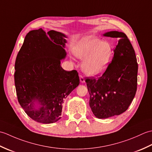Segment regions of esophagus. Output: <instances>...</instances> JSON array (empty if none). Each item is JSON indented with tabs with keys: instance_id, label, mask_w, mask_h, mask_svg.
<instances>
[{
	"instance_id": "34e87169",
	"label": "esophagus",
	"mask_w": 152,
	"mask_h": 152,
	"mask_svg": "<svg viewBox=\"0 0 152 152\" xmlns=\"http://www.w3.org/2000/svg\"><path fill=\"white\" fill-rule=\"evenodd\" d=\"M80 80L81 83H85V80L83 78V77L82 75H80Z\"/></svg>"
}]
</instances>
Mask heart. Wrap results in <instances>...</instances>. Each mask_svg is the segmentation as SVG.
<instances>
[{
  "label": "heart",
  "mask_w": 152,
  "mask_h": 152,
  "mask_svg": "<svg viewBox=\"0 0 152 152\" xmlns=\"http://www.w3.org/2000/svg\"><path fill=\"white\" fill-rule=\"evenodd\" d=\"M74 55L83 62V70L90 76H97L104 73L112 59L113 49L108 42L97 38H83L76 45Z\"/></svg>",
  "instance_id": "heart-1"
}]
</instances>
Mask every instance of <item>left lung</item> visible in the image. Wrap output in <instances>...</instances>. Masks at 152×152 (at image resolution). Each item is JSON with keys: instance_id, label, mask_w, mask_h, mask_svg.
Here are the masks:
<instances>
[{"instance_id": "8db88e82", "label": "left lung", "mask_w": 152, "mask_h": 152, "mask_svg": "<svg viewBox=\"0 0 152 152\" xmlns=\"http://www.w3.org/2000/svg\"><path fill=\"white\" fill-rule=\"evenodd\" d=\"M105 37L119 38L112 62L97 80L87 78L89 106L96 118L105 119L127 110L136 94L138 64L133 46L122 32L109 31Z\"/></svg>"}]
</instances>
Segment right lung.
Listing matches in <instances>:
<instances>
[{
	"mask_svg": "<svg viewBox=\"0 0 152 152\" xmlns=\"http://www.w3.org/2000/svg\"><path fill=\"white\" fill-rule=\"evenodd\" d=\"M66 36L42 28L31 31L16 57L15 86L19 104L33 120L52 124L61 118L63 104L80 83L75 70H64Z\"/></svg>",
	"mask_w": 152,
	"mask_h": 152,
	"instance_id": "right-lung-1",
	"label": "right lung"
}]
</instances>
